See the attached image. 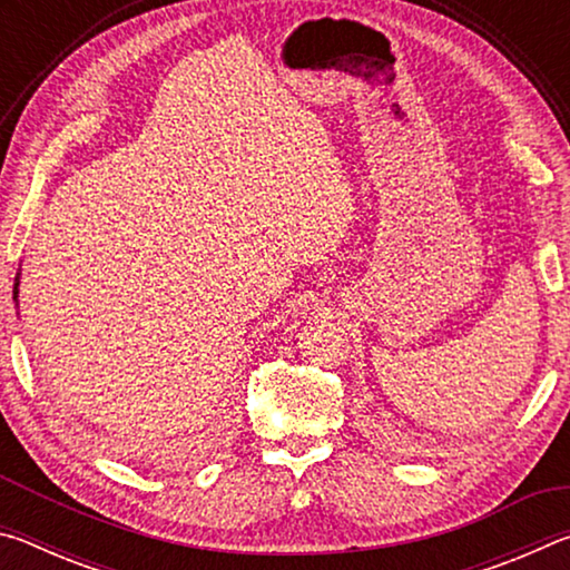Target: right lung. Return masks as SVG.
<instances>
[{
  "label": "right lung",
  "instance_id": "obj_1",
  "mask_svg": "<svg viewBox=\"0 0 570 570\" xmlns=\"http://www.w3.org/2000/svg\"><path fill=\"white\" fill-rule=\"evenodd\" d=\"M17 294H19V274L14 278V302H17Z\"/></svg>",
  "mask_w": 570,
  "mask_h": 570
}]
</instances>
